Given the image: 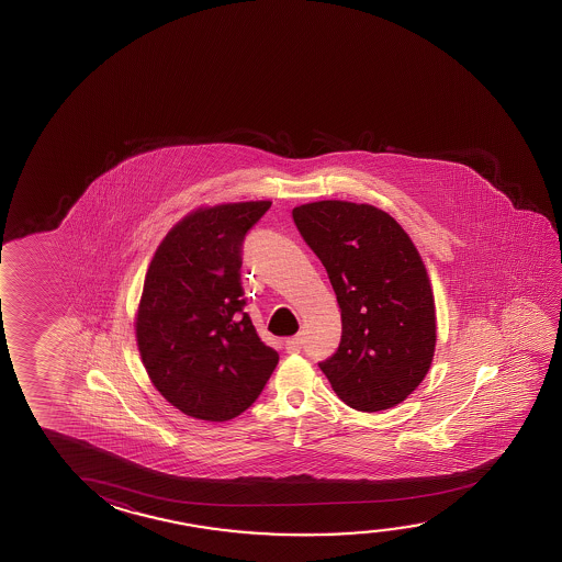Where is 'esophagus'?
<instances>
[{
	"instance_id": "obj_1",
	"label": "esophagus",
	"mask_w": 562,
	"mask_h": 562,
	"mask_svg": "<svg viewBox=\"0 0 562 562\" xmlns=\"http://www.w3.org/2000/svg\"><path fill=\"white\" fill-rule=\"evenodd\" d=\"M286 352H301L302 349V337H291V339H286L285 341Z\"/></svg>"
}]
</instances>
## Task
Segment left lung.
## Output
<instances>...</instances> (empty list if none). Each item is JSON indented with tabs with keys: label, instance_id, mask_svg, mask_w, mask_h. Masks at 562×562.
Returning a JSON list of instances; mask_svg holds the SVG:
<instances>
[{
	"label": "left lung",
	"instance_id": "obj_1",
	"mask_svg": "<svg viewBox=\"0 0 562 562\" xmlns=\"http://www.w3.org/2000/svg\"><path fill=\"white\" fill-rule=\"evenodd\" d=\"M293 218L341 308V341L319 369L352 409L394 407L435 357V299L419 251L394 217L367 203H306Z\"/></svg>",
	"mask_w": 562,
	"mask_h": 562
}]
</instances>
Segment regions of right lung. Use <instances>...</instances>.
<instances>
[{
    "instance_id": "right-lung-1",
    "label": "right lung",
    "mask_w": 562,
    "mask_h": 562,
    "mask_svg": "<svg viewBox=\"0 0 562 562\" xmlns=\"http://www.w3.org/2000/svg\"><path fill=\"white\" fill-rule=\"evenodd\" d=\"M271 202L225 203L182 218L147 269L135 319L160 395L193 419H235L258 400L279 355L244 312L243 244Z\"/></svg>"
}]
</instances>
